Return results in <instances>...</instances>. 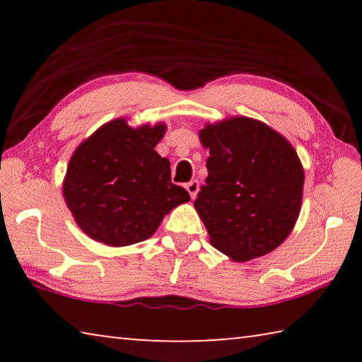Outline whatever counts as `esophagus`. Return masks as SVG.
Listing matches in <instances>:
<instances>
[{
  "mask_svg": "<svg viewBox=\"0 0 362 362\" xmlns=\"http://www.w3.org/2000/svg\"><path fill=\"white\" fill-rule=\"evenodd\" d=\"M185 188H187V192L189 193V196H192V199H194L196 194H198V192H199V182L198 180L188 182L187 185H185Z\"/></svg>",
  "mask_w": 362,
  "mask_h": 362,
  "instance_id": "1",
  "label": "esophagus"
}]
</instances>
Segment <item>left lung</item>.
<instances>
[{
	"label": "left lung",
	"instance_id": "left-lung-1",
	"mask_svg": "<svg viewBox=\"0 0 362 362\" xmlns=\"http://www.w3.org/2000/svg\"><path fill=\"white\" fill-rule=\"evenodd\" d=\"M206 185L194 209L211 244L236 262L262 257L283 244L296 225L305 174L287 139L263 122L236 116L206 124Z\"/></svg>",
	"mask_w": 362,
	"mask_h": 362
}]
</instances>
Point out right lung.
<instances>
[{
    "label": "right lung",
    "instance_id": "add662e5",
    "mask_svg": "<svg viewBox=\"0 0 362 362\" xmlns=\"http://www.w3.org/2000/svg\"><path fill=\"white\" fill-rule=\"evenodd\" d=\"M166 124L131 127L118 118L99 127L73 153L64 198L86 235L107 246H131L158 230L166 214L189 201L170 182V163L155 146Z\"/></svg>",
    "mask_w": 362,
    "mask_h": 362
}]
</instances>
